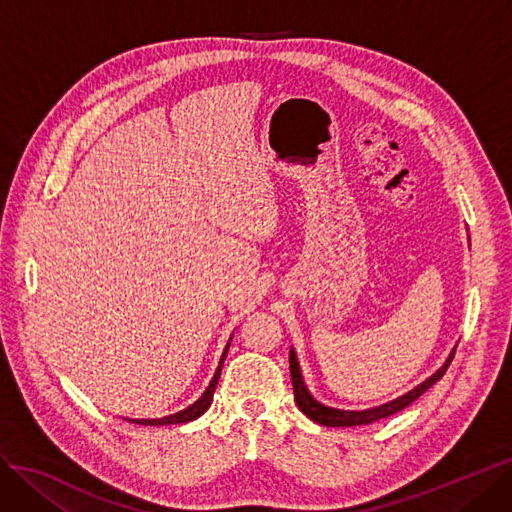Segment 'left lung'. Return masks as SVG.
<instances>
[{
    "label": "left lung",
    "instance_id": "1",
    "mask_svg": "<svg viewBox=\"0 0 512 512\" xmlns=\"http://www.w3.org/2000/svg\"><path fill=\"white\" fill-rule=\"evenodd\" d=\"M453 354H456V350H453L449 354V358L445 361V365L441 369H437V373H432L426 382H422L420 386H415L413 390H409L407 394L399 396V399H394L390 403H384L380 407H371V409H363V411H346V409H333V407H327L323 403H318L314 396L308 392L306 384H304V377H301V369H299V363H297V354L295 350L291 348L289 352V369H291V382H293V392H295V403L297 407L304 411L308 418L316 424H323V426H363V424H373L377 420H384L388 418V415L396 413L405 409L407 405H411L415 399H420V396L430 388L437 384L441 377L445 375L449 363Z\"/></svg>",
    "mask_w": 512,
    "mask_h": 512
}]
</instances>
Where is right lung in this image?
I'll return each mask as SVG.
<instances>
[{
	"mask_svg": "<svg viewBox=\"0 0 512 512\" xmlns=\"http://www.w3.org/2000/svg\"><path fill=\"white\" fill-rule=\"evenodd\" d=\"M227 350H230V342H227V346H225V350L221 354V361H219V367H217V371L213 375L211 384H208V388L204 390V394L200 396V399L194 405H189L187 409H183L179 413L166 415V418H158V420H128V422H135V424H141V426H166V424H185V422H192V420L200 418V415L208 407H211V403H213V394H215V388H217V382H219V375H221V367H223Z\"/></svg>",
	"mask_w": 512,
	"mask_h": 512,
	"instance_id": "add662e5",
	"label": "right lung"
}]
</instances>
